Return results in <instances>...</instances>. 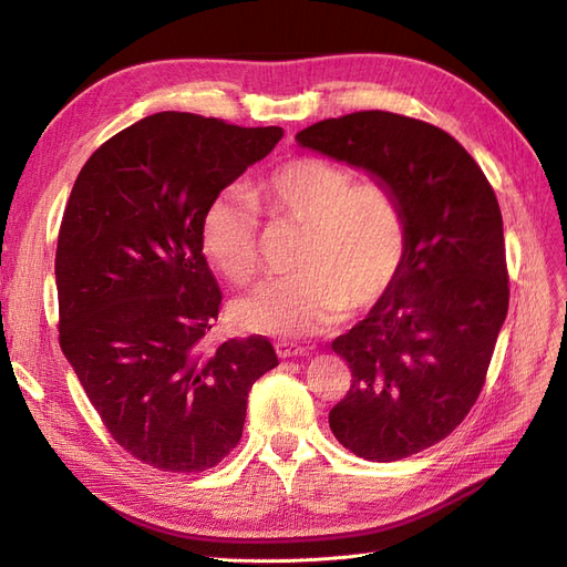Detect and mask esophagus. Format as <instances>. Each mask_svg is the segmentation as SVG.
<instances>
[{"label":"esophagus","mask_w":567,"mask_h":567,"mask_svg":"<svg viewBox=\"0 0 567 567\" xmlns=\"http://www.w3.org/2000/svg\"><path fill=\"white\" fill-rule=\"evenodd\" d=\"M274 350H277V354H279L281 359L305 354V348H302V346H298V342H288V340H279L277 346H274Z\"/></svg>","instance_id":"1"}]
</instances>
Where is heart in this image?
Instances as JSON below:
<instances>
[{
    "label": "heart",
    "instance_id": "1",
    "mask_svg": "<svg viewBox=\"0 0 567 567\" xmlns=\"http://www.w3.org/2000/svg\"><path fill=\"white\" fill-rule=\"evenodd\" d=\"M302 229L296 277L269 281L231 305L246 331L298 338L331 329L342 315L379 302L406 265L411 229L402 194L390 182L362 179L321 156L286 161L248 198L221 194L200 221L208 260L236 286L262 267L260 219Z\"/></svg>",
    "mask_w": 567,
    "mask_h": 567
}]
</instances>
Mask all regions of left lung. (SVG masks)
Instances as JSON below:
<instances>
[{
	"label": "left lung",
	"instance_id": "left-lung-1",
	"mask_svg": "<svg viewBox=\"0 0 567 567\" xmlns=\"http://www.w3.org/2000/svg\"><path fill=\"white\" fill-rule=\"evenodd\" d=\"M296 140L369 169L404 198L411 244L400 279L331 342L352 383L329 423L362 458L419 454L468 416L487 379L508 312L499 200L471 153L416 117L359 111Z\"/></svg>",
	"mask_w": 567,
	"mask_h": 567
}]
</instances>
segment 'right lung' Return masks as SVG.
I'll return each mask as SVG.
<instances>
[{
    "label": "right lung",
    "instance_id": "right-lung-1",
    "mask_svg": "<svg viewBox=\"0 0 567 567\" xmlns=\"http://www.w3.org/2000/svg\"><path fill=\"white\" fill-rule=\"evenodd\" d=\"M281 127L165 111L101 144L56 246L59 342L111 437L136 461L200 473L244 433L252 383L279 364L265 336L210 348L221 293L200 221Z\"/></svg>",
    "mask_w": 567,
    "mask_h": 567
}]
</instances>
